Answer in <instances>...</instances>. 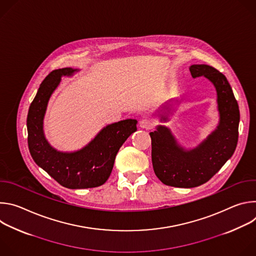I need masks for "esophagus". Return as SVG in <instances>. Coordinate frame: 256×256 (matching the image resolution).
I'll return each mask as SVG.
<instances>
[{
  "label": "esophagus",
  "instance_id": "esophagus-1",
  "mask_svg": "<svg viewBox=\"0 0 256 256\" xmlns=\"http://www.w3.org/2000/svg\"><path fill=\"white\" fill-rule=\"evenodd\" d=\"M152 126H153V124H152V122H151L150 120L144 118V120H142L140 122V128H142L150 130Z\"/></svg>",
  "mask_w": 256,
  "mask_h": 256
}]
</instances>
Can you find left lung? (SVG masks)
Wrapping results in <instances>:
<instances>
[{
  "instance_id": "1",
  "label": "left lung",
  "mask_w": 256,
  "mask_h": 256,
  "mask_svg": "<svg viewBox=\"0 0 256 256\" xmlns=\"http://www.w3.org/2000/svg\"><path fill=\"white\" fill-rule=\"evenodd\" d=\"M190 70L192 78L204 76L216 88L220 114L216 128L190 150L181 147L171 130L164 126H158L156 130L150 132L156 176L166 186L184 188L206 184L232 157L237 147L240 122L237 100L222 72L208 64H192ZM166 109L167 114H160L161 122L168 120L170 108Z\"/></svg>"
}]
</instances>
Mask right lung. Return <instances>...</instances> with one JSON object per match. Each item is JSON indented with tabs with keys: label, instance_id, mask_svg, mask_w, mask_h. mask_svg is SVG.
Listing matches in <instances>:
<instances>
[{
	"label": "right lung",
	"instance_id": "right-lung-1",
	"mask_svg": "<svg viewBox=\"0 0 256 256\" xmlns=\"http://www.w3.org/2000/svg\"><path fill=\"white\" fill-rule=\"evenodd\" d=\"M78 70L64 68L52 70L42 81L30 104L27 116L28 148L34 162L66 188L82 190L105 184L114 168L116 156L136 130V120L108 124L85 147L76 152H60L48 144L44 132V118L48 100L62 76H72Z\"/></svg>",
	"mask_w": 256,
	"mask_h": 256
}]
</instances>
